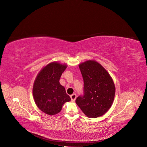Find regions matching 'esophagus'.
<instances>
[{
	"instance_id": "obj_1",
	"label": "esophagus",
	"mask_w": 147,
	"mask_h": 147,
	"mask_svg": "<svg viewBox=\"0 0 147 147\" xmlns=\"http://www.w3.org/2000/svg\"><path fill=\"white\" fill-rule=\"evenodd\" d=\"M76 97H77V95L76 94H72L71 95H70V98H71V99L72 101H74L76 99Z\"/></svg>"
}]
</instances>
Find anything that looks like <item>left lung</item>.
<instances>
[{
	"instance_id": "1",
	"label": "left lung",
	"mask_w": 147,
	"mask_h": 147,
	"mask_svg": "<svg viewBox=\"0 0 147 147\" xmlns=\"http://www.w3.org/2000/svg\"><path fill=\"white\" fill-rule=\"evenodd\" d=\"M83 82V94L76 102L88 117L101 116L110 109L114 101L115 86L105 69L95 61L79 65Z\"/></svg>"
}]
</instances>
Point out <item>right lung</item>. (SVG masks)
<instances>
[{"label":"right lung","instance_id":"right-lung-1","mask_svg":"<svg viewBox=\"0 0 147 147\" xmlns=\"http://www.w3.org/2000/svg\"><path fill=\"white\" fill-rule=\"evenodd\" d=\"M67 67L57 63L45 67L34 81L33 94L36 104L41 111L49 115L61 111L62 107L71 100L59 79Z\"/></svg>","mask_w":147,"mask_h":147}]
</instances>
